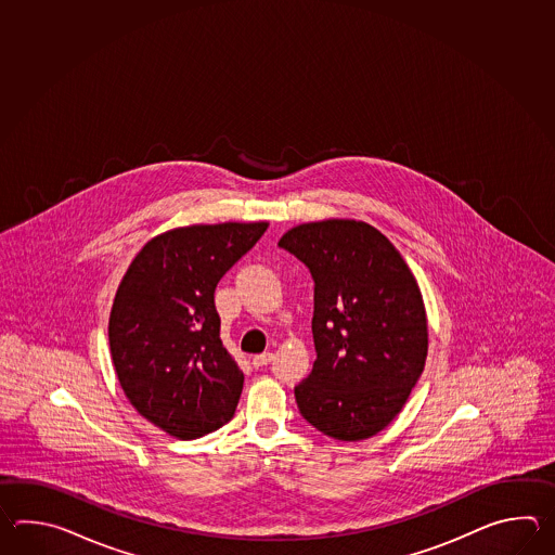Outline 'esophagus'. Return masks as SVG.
Instances as JSON below:
<instances>
[{
	"instance_id": "1",
	"label": "esophagus",
	"mask_w": 555,
	"mask_h": 555,
	"mask_svg": "<svg viewBox=\"0 0 555 555\" xmlns=\"http://www.w3.org/2000/svg\"><path fill=\"white\" fill-rule=\"evenodd\" d=\"M273 359V353H260L254 354V359H251V365L254 366H266Z\"/></svg>"
}]
</instances>
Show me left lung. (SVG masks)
I'll return each instance as SVG.
<instances>
[{
	"instance_id": "1",
	"label": "left lung",
	"mask_w": 555,
	"mask_h": 555,
	"mask_svg": "<svg viewBox=\"0 0 555 555\" xmlns=\"http://www.w3.org/2000/svg\"><path fill=\"white\" fill-rule=\"evenodd\" d=\"M313 278L318 359L295 387L299 413L337 440L375 437L425 369V304L401 254L357 220L295 225L278 242Z\"/></svg>"
}]
</instances>
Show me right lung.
<instances>
[{
	"label": "right lung",
	"instance_id": "add662e5",
	"mask_svg": "<svg viewBox=\"0 0 555 555\" xmlns=\"http://www.w3.org/2000/svg\"><path fill=\"white\" fill-rule=\"evenodd\" d=\"M266 230V222L170 230L139 251L118 285L108 319L118 383L170 437H204L236 413L244 373L220 339L214 292Z\"/></svg>",
	"mask_w": 555,
	"mask_h": 555
}]
</instances>
